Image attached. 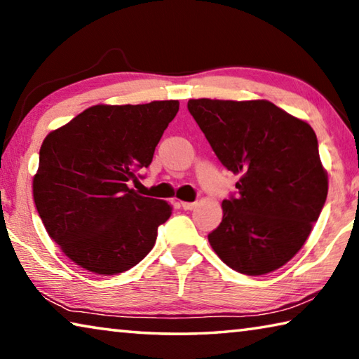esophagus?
<instances>
[{"label": "esophagus", "instance_id": "esophagus-1", "mask_svg": "<svg viewBox=\"0 0 359 359\" xmlns=\"http://www.w3.org/2000/svg\"><path fill=\"white\" fill-rule=\"evenodd\" d=\"M194 205H196V203H185V201L180 203V208L184 210H191L194 209Z\"/></svg>", "mask_w": 359, "mask_h": 359}]
</instances>
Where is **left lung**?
<instances>
[{
  "instance_id": "left-lung-1",
  "label": "left lung",
  "mask_w": 359,
  "mask_h": 359,
  "mask_svg": "<svg viewBox=\"0 0 359 359\" xmlns=\"http://www.w3.org/2000/svg\"><path fill=\"white\" fill-rule=\"evenodd\" d=\"M188 111L222 165L241 175L208 236L212 248L241 274L278 269L301 250L327 196L315 131L264 100H190Z\"/></svg>"
}]
</instances>
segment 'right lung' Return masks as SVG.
Returning a JSON list of instances; mask_svg holds the SVG:
<instances>
[{
	"mask_svg": "<svg viewBox=\"0 0 359 359\" xmlns=\"http://www.w3.org/2000/svg\"><path fill=\"white\" fill-rule=\"evenodd\" d=\"M179 101L85 109L48 133L33 179L47 233L83 269L115 276L154 248L171 205L130 188L149 168Z\"/></svg>",
	"mask_w": 359,
	"mask_h": 359,
	"instance_id": "right-lung-1",
	"label": "right lung"
}]
</instances>
